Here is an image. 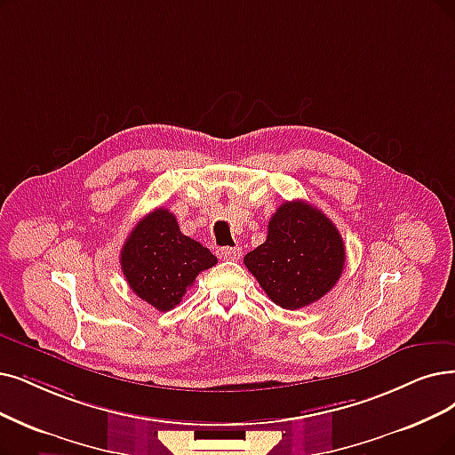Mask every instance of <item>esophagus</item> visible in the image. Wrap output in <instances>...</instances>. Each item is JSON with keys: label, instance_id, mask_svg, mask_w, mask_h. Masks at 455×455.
<instances>
[{"label": "esophagus", "instance_id": "obj_1", "mask_svg": "<svg viewBox=\"0 0 455 455\" xmlns=\"http://www.w3.org/2000/svg\"><path fill=\"white\" fill-rule=\"evenodd\" d=\"M218 258L226 261H235L241 258V248L239 246H226L218 250Z\"/></svg>", "mask_w": 455, "mask_h": 455}]
</instances>
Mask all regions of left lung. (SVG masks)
Listing matches in <instances>:
<instances>
[{"mask_svg":"<svg viewBox=\"0 0 455 455\" xmlns=\"http://www.w3.org/2000/svg\"><path fill=\"white\" fill-rule=\"evenodd\" d=\"M244 265L272 302L299 310L336 285L345 267V244L332 220L297 199L276 209L267 241L246 253Z\"/></svg>","mask_w":455,"mask_h":455,"instance_id":"8db88e82","label":"left lung"}]
</instances>
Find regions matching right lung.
I'll return each mask as SVG.
<instances>
[{
    "label": "right lung",
    "mask_w": 455,
    "mask_h": 455,
    "mask_svg": "<svg viewBox=\"0 0 455 455\" xmlns=\"http://www.w3.org/2000/svg\"><path fill=\"white\" fill-rule=\"evenodd\" d=\"M119 261L134 293L158 312H168L185 297L199 272L218 259L209 248L180 233L173 212L158 207L131 231Z\"/></svg>",
    "instance_id": "add662e5"
}]
</instances>
